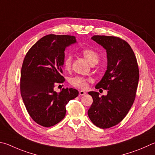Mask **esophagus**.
Wrapping results in <instances>:
<instances>
[{"instance_id":"esophagus-1","label":"esophagus","mask_w":155,"mask_h":155,"mask_svg":"<svg viewBox=\"0 0 155 155\" xmlns=\"http://www.w3.org/2000/svg\"><path fill=\"white\" fill-rule=\"evenodd\" d=\"M79 93H80V95H84V94H86V93H85V92L84 91H79Z\"/></svg>"}]
</instances>
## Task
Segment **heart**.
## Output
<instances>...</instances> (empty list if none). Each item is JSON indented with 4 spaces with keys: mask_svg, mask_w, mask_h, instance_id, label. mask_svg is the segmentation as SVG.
I'll list each match as a JSON object with an SVG mask.
<instances>
[{
    "mask_svg": "<svg viewBox=\"0 0 155 155\" xmlns=\"http://www.w3.org/2000/svg\"><path fill=\"white\" fill-rule=\"evenodd\" d=\"M81 53L84 57V58L87 61L91 64L93 65L97 63L99 61V55L95 50L91 48H85L82 50ZM72 63V56L69 55L66 56L64 61V67L65 69H69ZM88 80L83 77L76 76L70 79V83L72 86L75 87L85 89L87 87Z\"/></svg>",
    "mask_w": 155,
    "mask_h": 155,
    "instance_id": "heart-1",
    "label": "heart"
}]
</instances>
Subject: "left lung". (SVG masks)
I'll use <instances>...</instances> for the list:
<instances>
[{"instance_id":"obj_1","label":"left lung","mask_w":155,"mask_h":155,"mask_svg":"<svg viewBox=\"0 0 155 155\" xmlns=\"http://www.w3.org/2000/svg\"><path fill=\"white\" fill-rule=\"evenodd\" d=\"M106 50L107 67L95 88L107 90V95L97 92L88 94L93 99L88 115L94 125L107 129L123 120L131 109L136 95L139 69L131 46L117 37L94 35L91 38Z\"/></svg>"}]
</instances>
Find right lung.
I'll return each instance as SVG.
<instances>
[{
	"mask_svg": "<svg viewBox=\"0 0 155 155\" xmlns=\"http://www.w3.org/2000/svg\"><path fill=\"white\" fill-rule=\"evenodd\" d=\"M75 37L48 35L32 46L26 54L21 70L20 92L29 115L45 127L55 125L64 118L66 105L77 97L76 89L54 91L56 83H63L61 75L64 50L75 43Z\"/></svg>",
	"mask_w": 155,
	"mask_h": 155,
	"instance_id": "1",
	"label": "right lung"
}]
</instances>
